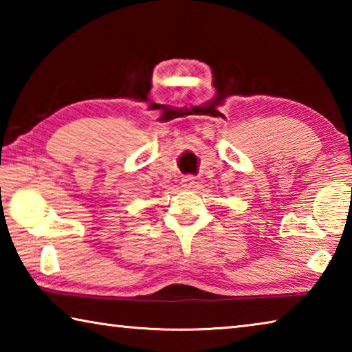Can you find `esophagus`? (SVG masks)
<instances>
[{"label": "esophagus", "mask_w": 352, "mask_h": 352, "mask_svg": "<svg viewBox=\"0 0 352 352\" xmlns=\"http://www.w3.org/2000/svg\"><path fill=\"white\" fill-rule=\"evenodd\" d=\"M194 184H195V177H192V175H184V177L182 178V186H183L184 189L192 188Z\"/></svg>", "instance_id": "obj_1"}]
</instances>
